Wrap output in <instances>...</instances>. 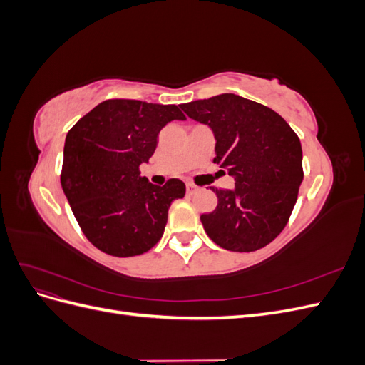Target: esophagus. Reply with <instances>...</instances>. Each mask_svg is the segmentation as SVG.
<instances>
[{
  "instance_id": "34e87169",
  "label": "esophagus",
  "mask_w": 365,
  "mask_h": 365,
  "mask_svg": "<svg viewBox=\"0 0 365 365\" xmlns=\"http://www.w3.org/2000/svg\"><path fill=\"white\" fill-rule=\"evenodd\" d=\"M185 190H187V195H193V193L197 190V187H196L195 184H190V182H189V184L185 185Z\"/></svg>"
}]
</instances>
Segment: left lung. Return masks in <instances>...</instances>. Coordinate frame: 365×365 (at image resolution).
<instances>
[{
	"mask_svg": "<svg viewBox=\"0 0 365 365\" xmlns=\"http://www.w3.org/2000/svg\"><path fill=\"white\" fill-rule=\"evenodd\" d=\"M190 118L213 130V163L235 178L233 190L215 189L217 205L202 215L205 233L230 251L250 252L277 237L303 181L300 140L271 108L236 94L181 105Z\"/></svg>",
	"mask_w": 365,
	"mask_h": 365,
	"instance_id": "1",
	"label": "left lung"
}]
</instances>
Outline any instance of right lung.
Instances as JSON below:
<instances>
[{
    "mask_svg": "<svg viewBox=\"0 0 365 365\" xmlns=\"http://www.w3.org/2000/svg\"><path fill=\"white\" fill-rule=\"evenodd\" d=\"M172 120H185L176 105L111 98L68 130L62 190L101 251L115 257L149 251L164 233L170 204L184 197L181 180L160 187L140 176V164L153 155L160 130Z\"/></svg>",
    "mask_w": 365,
    "mask_h": 365,
    "instance_id": "1",
    "label": "right lung"
}]
</instances>
